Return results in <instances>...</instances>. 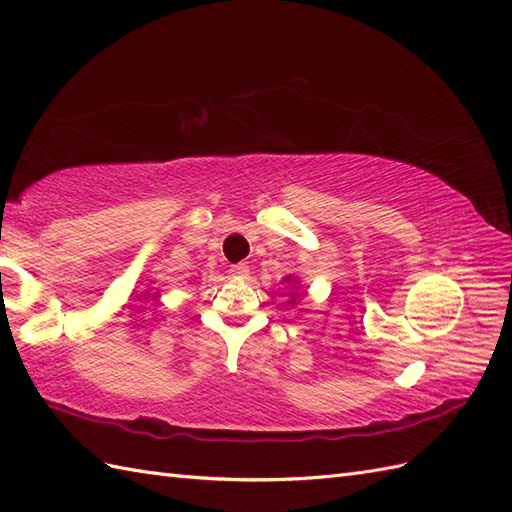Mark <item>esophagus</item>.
I'll use <instances>...</instances> for the list:
<instances>
[{"label": "esophagus", "mask_w": 512, "mask_h": 512, "mask_svg": "<svg viewBox=\"0 0 512 512\" xmlns=\"http://www.w3.org/2000/svg\"><path fill=\"white\" fill-rule=\"evenodd\" d=\"M235 279H246L248 277V266L246 264H235V266H231V270H229Z\"/></svg>", "instance_id": "esophagus-1"}]
</instances>
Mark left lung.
Returning <instances> with one entry per match:
<instances>
[{
  "mask_svg": "<svg viewBox=\"0 0 512 512\" xmlns=\"http://www.w3.org/2000/svg\"><path fill=\"white\" fill-rule=\"evenodd\" d=\"M285 281H287V279H285Z\"/></svg>",
  "mask_w": 512,
  "mask_h": 512,
  "instance_id": "1",
  "label": "left lung"
}]
</instances>
